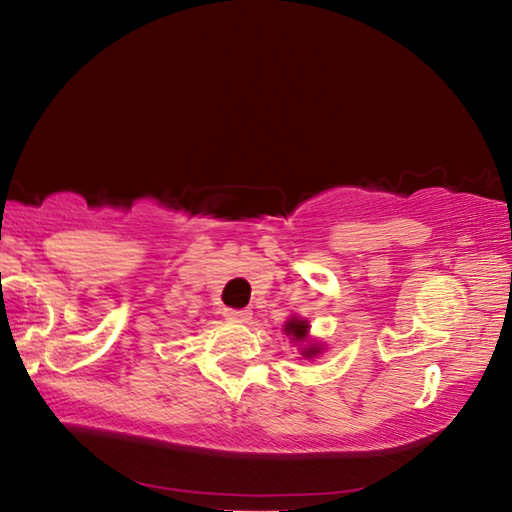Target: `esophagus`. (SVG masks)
Masks as SVG:
<instances>
[{
	"instance_id": "esophagus-1",
	"label": "esophagus",
	"mask_w": 512,
	"mask_h": 512,
	"mask_svg": "<svg viewBox=\"0 0 512 512\" xmlns=\"http://www.w3.org/2000/svg\"><path fill=\"white\" fill-rule=\"evenodd\" d=\"M223 316L228 320H235V323H248L250 320V309H225Z\"/></svg>"
}]
</instances>
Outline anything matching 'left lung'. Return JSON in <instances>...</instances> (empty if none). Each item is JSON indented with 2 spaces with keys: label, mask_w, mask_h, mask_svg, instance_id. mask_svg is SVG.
Here are the masks:
<instances>
[{
  "label": "left lung",
  "mask_w": 512,
  "mask_h": 512,
  "mask_svg": "<svg viewBox=\"0 0 512 512\" xmlns=\"http://www.w3.org/2000/svg\"><path fill=\"white\" fill-rule=\"evenodd\" d=\"M284 332L291 334L293 341H305L307 332H309V325H307V320L293 318V320H289L287 325H284ZM318 352H320V348H305V352H302V354H305L307 359H311V357H316Z\"/></svg>",
  "instance_id": "left-lung-1"
}]
</instances>
